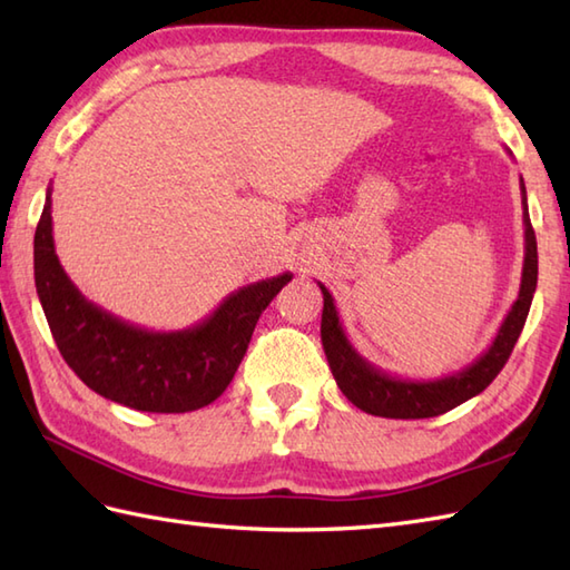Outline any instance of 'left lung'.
<instances>
[{"label": "left lung", "mask_w": 570, "mask_h": 570, "mask_svg": "<svg viewBox=\"0 0 570 570\" xmlns=\"http://www.w3.org/2000/svg\"><path fill=\"white\" fill-rule=\"evenodd\" d=\"M519 186H522L524 210V266L522 284H519V296L510 313H507V318L502 321L492 345L472 362V365L463 367L460 372L445 374V377L439 380H404L377 370L372 362H367L357 353L353 343L347 341L341 316H337L335 301L328 288L318 282L323 292L321 341L325 357H328L331 372L337 386H341V392L357 409L384 419H431L460 406L472 396H478L482 390H488L494 377H498L504 362L512 355L519 333L524 328L539 276L537 235L534 229H531L529 220L524 180Z\"/></svg>", "instance_id": "8db88e82"}]
</instances>
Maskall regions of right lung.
Wrapping results in <instances>:
<instances>
[{
    "mask_svg": "<svg viewBox=\"0 0 570 570\" xmlns=\"http://www.w3.org/2000/svg\"><path fill=\"white\" fill-rule=\"evenodd\" d=\"M33 278L60 355L92 392L137 411L184 414L208 406L227 390L262 311L294 274L237 288L190 328H139L92 304L68 278L53 245L48 188L33 235Z\"/></svg>",
    "mask_w": 570,
    "mask_h": 570,
    "instance_id": "add662e5",
    "label": "right lung"
}]
</instances>
